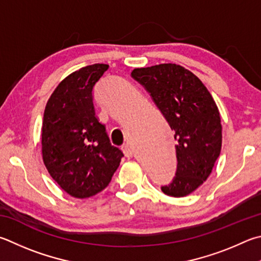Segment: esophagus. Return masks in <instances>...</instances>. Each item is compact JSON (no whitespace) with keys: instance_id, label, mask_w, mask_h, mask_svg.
Returning <instances> with one entry per match:
<instances>
[{"instance_id":"esophagus-1","label":"esophagus","mask_w":261,"mask_h":261,"mask_svg":"<svg viewBox=\"0 0 261 261\" xmlns=\"http://www.w3.org/2000/svg\"><path fill=\"white\" fill-rule=\"evenodd\" d=\"M122 150L126 158H131L132 155H134V148L129 145V144H124L122 146Z\"/></svg>"}]
</instances>
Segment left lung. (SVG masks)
Wrapping results in <instances>:
<instances>
[{
    "instance_id": "obj_1",
    "label": "left lung",
    "mask_w": 261,
    "mask_h": 261,
    "mask_svg": "<svg viewBox=\"0 0 261 261\" xmlns=\"http://www.w3.org/2000/svg\"><path fill=\"white\" fill-rule=\"evenodd\" d=\"M131 75L150 93L178 140L176 177L162 192L187 196L209 178L220 155L222 126L215 99L195 74L177 64L135 68Z\"/></svg>"
}]
</instances>
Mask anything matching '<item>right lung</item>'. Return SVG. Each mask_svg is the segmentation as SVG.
Masks as SVG:
<instances>
[{"label": "right lung", "mask_w": 261, "mask_h": 261, "mask_svg": "<svg viewBox=\"0 0 261 261\" xmlns=\"http://www.w3.org/2000/svg\"><path fill=\"white\" fill-rule=\"evenodd\" d=\"M107 69L106 64H94L69 74L51 93L44 110L43 163L59 187L75 198L103 191L123 156L93 107V85Z\"/></svg>", "instance_id": "1"}]
</instances>
